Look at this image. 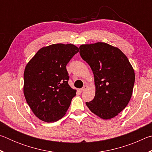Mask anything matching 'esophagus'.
<instances>
[{
	"mask_svg": "<svg viewBox=\"0 0 152 152\" xmlns=\"http://www.w3.org/2000/svg\"><path fill=\"white\" fill-rule=\"evenodd\" d=\"M87 88H88V86H87V85H84V86L83 87H82V88L80 89V91H81V92L85 91Z\"/></svg>",
	"mask_w": 152,
	"mask_h": 152,
	"instance_id": "obj_1",
	"label": "esophagus"
}]
</instances>
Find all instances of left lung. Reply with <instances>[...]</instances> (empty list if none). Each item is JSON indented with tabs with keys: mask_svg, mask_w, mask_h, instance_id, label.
Listing matches in <instances>:
<instances>
[{
	"mask_svg": "<svg viewBox=\"0 0 152 152\" xmlns=\"http://www.w3.org/2000/svg\"><path fill=\"white\" fill-rule=\"evenodd\" d=\"M81 58L91 66L96 92L86 102L88 109L103 119L115 117L125 109L132 97L135 72L119 48L98 42L80 46Z\"/></svg>",
	"mask_w": 152,
	"mask_h": 152,
	"instance_id": "left-lung-1",
	"label": "left lung"
}]
</instances>
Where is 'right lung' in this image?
<instances>
[{"mask_svg": "<svg viewBox=\"0 0 152 152\" xmlns=\"http://www.w3.org/2000/svg\"><path fill=\"white\" fill-rule=\"evenodd\" d=\"M73 44L57 43L43 47L25 67L23 92L27 104L43 121L62 118L76 91L69 86L66 65L78 52Z\"/></svg>", "mask_w": 152, "mask_h": 152, "instance_id": "1", "label": "right lung"}]
</instances>
